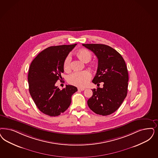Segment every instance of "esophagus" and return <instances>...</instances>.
<instances>
[{"label": "esophagus", "mask_w": 158, "mask_h": 158, "mask_svg": "<svg viewBox=\"0 0 158 158\" xmlns=\"http://www.w3.org/2000/svg\"><path fill=\"white\" fill-rule=\"evenodd\" d=\"M77 89H78V90H81V91L85 90V89H84V88H78Z\"/></svg>", "instance_id": "obj_1"}]
</instances>
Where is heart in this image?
<instances>
[{"label":"heart","instance_id":"1","mask_svg":"<svg viewBox=\"0 0 158 158\" xmlns=\"http://www.w3.org/2000/svg\"><path fill=\"white\" fill-rule=\"evenodd\" d=\"M76 56L85 63L89 62L92 58V53L86 49H81L75 52ZM64 69L65 72L71 70V58L67 56L63 64ZM91 78V74L87 71L74 72L68 76V82L70 84L77 87H85Z\"/></svg>","mask_w":158,"mask_h":158}]
</instances>
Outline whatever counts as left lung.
Listing matches in <instances>:
<instances>
[{
    "label": "left lung",
    "instance_id": "1",
    "mask_svg": "<svg viewBox=\"0 0 158 158\" xmlns=\"http://www.w3.org/2000/svg\"><path fill=\"white\" fill-rule=\"evenodd\" d=\"M98 59V67L93 79L94 84L103 82V87L92 90L87 100L89 108L96 114L107 115L120 107L127 94L128 73L125 60L111 47L99 44H82Z\"/></svg>",
    "mask_w": 158,
    "mask_h": 158
}]
</instances>
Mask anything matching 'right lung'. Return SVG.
<instances>
[{
    "instance_id": "right-lung-1",
    "label": "right lung",
    "mask_w": 158,
    "mask_h": 158,
    "mask_svg": "<svg viewBox=\"0 0 158 158\" xmlns=\"http://www.w3.org/2000/svg\"><path fill=\"white\" fill-rule=\"evenodd\" d=\"M76 44L49 47L34 59L28 71L29 92L38 109L51 117L60 115L69 107L71 98L77 89L66 85L60 90L55 86L64 73V61Z\"/></svg>"
}]
</instances>
